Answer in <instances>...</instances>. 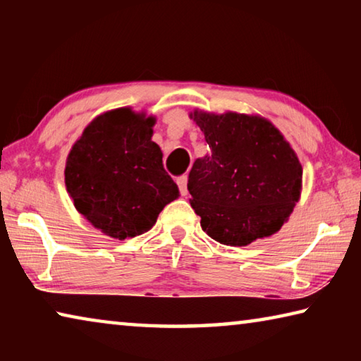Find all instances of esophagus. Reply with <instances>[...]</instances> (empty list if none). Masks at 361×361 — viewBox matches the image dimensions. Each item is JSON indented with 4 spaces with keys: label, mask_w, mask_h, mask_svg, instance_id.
<instances>
[{
    "label": "esophagus",
    "mask_w": 361,
    "mask_h": 361,
    "mask_svg": "<svg viewBox=\"0 0 361 361\" xmlns=\"http://www.w3.org/2000/svg\"><path fill=\"white\" fill-rule=\"evenodd\" d=\"M176 185H178L181 195H188V175L180 176V178L176 180Z\"/></svg>",
    "instance_id": "1"
}]
</instances>
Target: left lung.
Segmentation results:
<instances>
[{
	"label": "left lung",
	"instance_id": "obj_1",
	"mask_svg": "<svg viewBox=\"0 0 361 361\" xmlns=\"http://www.w3.org/2000/svg\"><path fill=\"white\" fill-rule=\"evenodd\" d=\"M209 154L194 162L188 191L200 226L242 247L282 228L301 194L302 167L271 122L237 113L195 111Z\"/></svg>",
	"mask_w": 361,
	"mask_h": 361
}]
</instances>
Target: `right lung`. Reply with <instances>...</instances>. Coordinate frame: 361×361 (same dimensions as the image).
<instances>
[{"label":"right lung","mask_w":361,"mask_h":361,"mask_svg":"<svg viewBox=\"0 0 361 361\" xmlns=\"http://www.w3.org/2000/svg\"><path fill=\"white\" fill-rule=\"evenodd\" d=\"M152 126L154 119L130 108L113 109L85 127L66 159V191L76 210L114 239L148 232L178 197L151 140Z\"/></svg>","instance_id":"obj_1"}]
</instances>
